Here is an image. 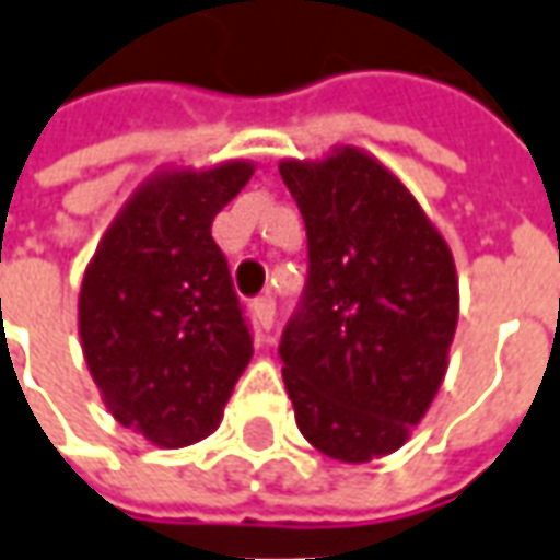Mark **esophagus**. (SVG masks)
<instances>
[{
  "label": "esophagus",
  "instance_id": "obj_1",
  "mask_svg": "<svg viewBox=\"0 0 560 560\" xmlns=\"http://www.w3.org/2000/svg\"><path fill=\"white\" fill-rule=\"evenodd\" d=\"M253 326L258 331H268L273 326V302L271 299H256L253 302Z\"/></svg>",
  "mask_w": 560,
  "mask_h": 560
}]
</instances>
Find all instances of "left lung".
Returning a JSON list of instances; mask_svg holds the SVG:
<instances>
[{
  "label": "left lung",
  "mask_w": 560,
  "mask_h": 560,
  "mask_svg": "<svg viewBox=\"0 0 560 560\" xmlns=\"http://www.w3.org/2000/svg\"><path fill=\"white\" fill-rule=\"evenodd\" d=\"M280 176L307 229V287L280 360L302 435L341 464L408 442L448 372L460 314L442 231L375 155L335 145L283 158Z\"/></svg>",
  "instance_id": "obj_1"
}]
</instances>
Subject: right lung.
<instances>
[{"instance_id":"obj_1","label":"right lung","mask_w":560,"mask_h":560,"mask_svg":"<svg viewBox=\"0 0 560 560\" xmlns=\"http://www.w3.org/2000/svg\"><path fill=\"white\" fill-rule=\"evenodd\" d=\"M256 164L161 167L127 198L88 261L79 335L96 390L158 448L213 433L253 360V338L213 241L215 213Z\"/></svg>"}]
</instances>
